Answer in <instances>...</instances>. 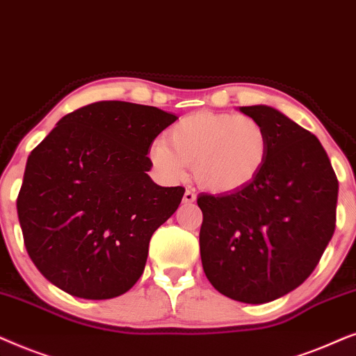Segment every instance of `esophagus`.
I'll list each match as a JSON object with an SVG mask.
<instances>
[{
    "mask_svg": "<svg viewBox=\"0 0 356 356\" xmlns=\"http://www.w3.org/2000/svg\"><path fill=\"white\" fill-rule=\"evenodd\" d=\"M184 203H193L197 200V195H195V192L193 191H186V193H184Z\"/></svg>",
    "mask_w": 356,
    "mask_h": 356,
    "instance_id": "esophagus-1",
    "label": "esophagus"
}]
</instances>
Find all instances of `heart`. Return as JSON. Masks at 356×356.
Here are the masks:
<instances>
[{
	"mask_svg": "<svg viewBox=\"0 0 356 356\" xmlns=\"http://www.w3.org/2000/svg\"><path fill=\"white\" fill-rule=\"evenodd\" d=\"M168 143L148 149L154 172L165 182L186 179L188 164L198 186L218 195L241 192L262 172L268 158V135L257 118L197 111L168 130Z\"/></svg>",
	"mask_w": 356,
	"mask_h": 356,
	"instance_id": "heart-1",
	"label": "heart"
}]
</instances>
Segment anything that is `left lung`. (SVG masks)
I'll list each match as a JSON object with an SVG mask.
<instances>
[{
    "label": "left lung",
    "instance_id": "obj_1",
    "mask_svg": "<svg viewBox=\"0 0 356 356\" xmlns=\"http://www.w3.org/2000/svg\"><path fill=\"white\" fill-rule=\"evenodd\" d=\"M268 135V158L241 192L198 195L203 272L221 295L262 305L306 280L332 239L339 181L321 141L268 106L239 107Z\"/></svg>",
    "mask_w": 356,
    "mask_h": 356
}]
</instances>
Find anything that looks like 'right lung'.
Returning a JSON list of instances; mask_svg holds the SVG:
<instances>
[{"instance_id": "right-lung-1", "label": "right lung", "mask_w": 356, "mask_h": 356, "mask_svg": "<svg viewBox=\"0 0 356 356\" xmlns=\"http://www.w3.org/2000/svg\"><path fill=\"white\" fill-rule=\"evenodd\" d=\"M175 120L158 107L94 102L65 115L32 149L17 216L27 254L50 283L111 300L138 282L151 236L186 192L148 175L149 146Z\"/></svg>"}]
</instances>
